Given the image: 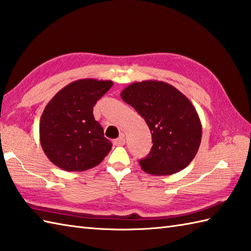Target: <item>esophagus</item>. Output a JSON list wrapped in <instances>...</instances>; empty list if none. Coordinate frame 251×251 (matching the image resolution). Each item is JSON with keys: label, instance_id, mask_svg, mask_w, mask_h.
Returning <instances> with one entry per match:
<instances>
[{"label": "esophagus", "instance_id": "obj_1", "mask_svg": "<svg viewBox=\"0 0 251 251\" xmlns=\"http://www.w3.org/2000/svg\"><path fill=\"white\" fill-rule=\"evenodd\" d=\"M125 143H126V141H125V135L124 134H121L118 139H116L115 141H114V145H116V146H122V145H125Z\"/></svg>", "mask_w": 251, "mask_h": 251}]
</instances>
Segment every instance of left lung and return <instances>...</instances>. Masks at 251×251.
<instances>
[{
  "mask_svg": "<svg viewBox=\"0 0 251 251\" xmlns=\"http://www.w3.org/2000/svg\"><path fill=\"white\" fill-rule=\"evenodd\" d=\"M121 99L144 118L152 137L151 151L140 166L154 176L183 170L195 158L202 126L196 108L175 86L157 80L127 85Z\"/></svg>",
  "mask_w": 251,
  "mask_h": 251,
  "instance_id": "obj_1",
  "label": "left lung"
}]
</instances>
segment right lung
<instances>
[{"label": "right lung", "instance_id": "1", "mask_svg": "<svg viewBox=\"0 0 251 251\" xmlns=\"http://www.w3.org/2000/svg\"><path fill=\"white\" fill-rule=\"evenodd\" d=\"M114 82L81 79L66 85L45 106L40 119L44 154L66 171H84L103 161L111 142L93 116V107Z\"/></svg>", "mask_w": 251, "mask_h": 251}]
</instances>
